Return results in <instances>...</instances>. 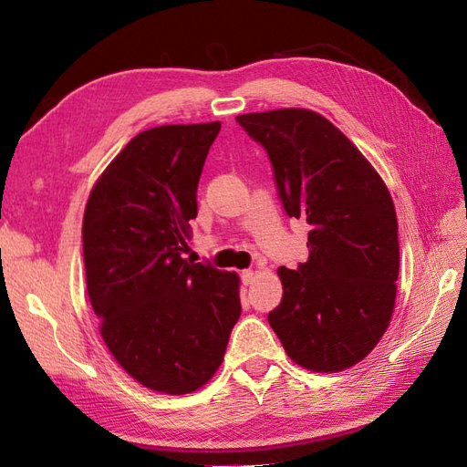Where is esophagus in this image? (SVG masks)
Listing matches in <instances>:
<instances>
[{"instance_id":"obj_1","label":"esophagus","mask_w":467,"mask_h":467,"mask_svg":"<svg viewBox=\"0 0 467 467\" xmlns=\"http://www.w3.org/2000/svg\"><path fill=\"white\" fill-rule=\"evenodd\" d=\"M255 273H253V271H244L242 273V282H244V285L245 286H249V285H253V282H255Z\"/></svg>"}]
</instances>
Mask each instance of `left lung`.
Masks as SVG:
<instances>
[{
  "label": "left lung",
  "mask_w": 467,
  "mask_h": 467,
  "mask_svg": "<svg viewBox=\"0 0 467 467\" xmlns=\"http://www.w3.org/2000/svg\"><path fill=\"white\" fill-rule=\"evenodd\" d=\"M273 165L290 218L309 223V257L278 268L282 300L268 314L286 355L341 372L386 333L400 275L398 218L386 182L350 140L307 109L235 117Z\"/></svg>",
  "instance_id": "left-lung-1"
}]
</instances>
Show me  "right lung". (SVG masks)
<instances>
[{"label": "right lung", "instance_id": "add662e5", "mask_svg": "<svg viewBox=\"0 0 467 467\" xmlns=\"http://www.w3.org/2000/svg\"><path fill=\"white\" fill-rule=\"evenodd\" d=\"M220 126L140 132L99 177L83 214L88 294L101 337L122 368L153 391L202 388L242 314L235 273L182 259Z\"/></svg>", "mask_w": 467, "mask_h": 467}]
</instances>
